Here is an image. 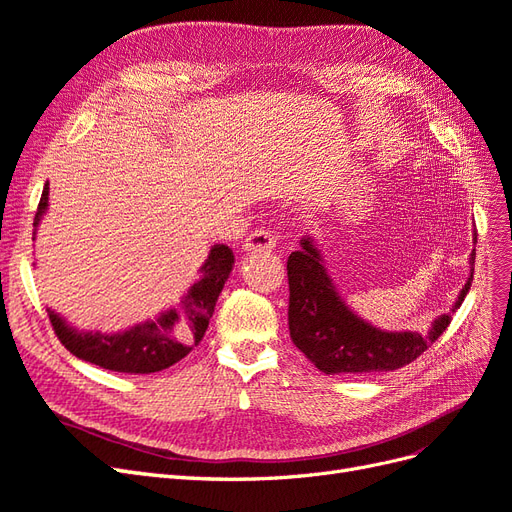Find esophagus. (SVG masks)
Masks as SVG:
<instances>
[{
  "instance_id": "1",
  "label": "esophagus",
  "mask_w": 512,
  "mask_h": 512,
  "mask_svg": "<svg viewBox=\"0 0 512 512\" xmlns=\"http://www.w3.org/2000/svg\"><path fill=\"white\" fill-rule=\"evenodd\" d=\"M275 247V237L269 230H254L252 235H247L243 241V250L247 254H258V252H271Z\"/></svg>"
}]
</instances>
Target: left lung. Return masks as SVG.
Here are the masks:
<instances>
[{
  "instance_id": "8db88e82",
  "label": "left lung",
  "mask_w": 512,
  "mask_h": 512,
  "mask_svg": "<svg viewBox=\"0 0 512 512\" xmlns=\"http://www.w3.org/2000/svg\"><path fill=\"white\" fill-rule=\"evenodd\" d=\"M476 243V232H474ZM476 250L470 254V277L461 288L453 312L466 299L472 286ZM322 254L312 237L301 239V250L288 256V327L294 346L324 374H374L393 371L421 356L451 324L442 314L431 329L382 331L356 316L322 265Z\"/></svg>"
}]
</instances>
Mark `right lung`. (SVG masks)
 Listing matches in <instances>:
<instances>
[{"label": "right lung", "mask_w": 512, "mask_h": 512, "mask_svg": "<svg viewBox=\"0 0 512 512\" xmlns=\"http://www.w3.org/2000/svg\"><path fill=\"white\" fill-rule=\"evenodd\" d=\"M46 207H49V183L44 185L40 196L34 220L36 228L46 213ZM232 265H235V256H232L230 247L213 245L205 265L200 267L203 275L188 290L181 303L160 314L156 320L136 324L128 331L113 335L76 331L51 309L49 320L59 342L79 359L100 365L102 369L121 371V374H153V371L175 365L200 344Z\"/></svg>", "instance_id": "obj_1"}]
</instances>
